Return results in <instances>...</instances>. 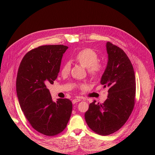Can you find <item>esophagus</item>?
<instances>
[{
    "label": "esophagus",
    "instance_id": "obj_1",
    "mask_svg": "<svg viewBox=\"0 0 155 155\" xmlns=\"http://www.w3.org/2000/svg\"><path fill=\"white\" fill-rule=\"evenodd\" d=\"M80 101H81L80 98H74V99L72 100V104H75V103H78V102H80Z\"/></svg>",
    "mask_w": 155,
    "mask_h": 155
}]
</instances>
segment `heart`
Masks as SVG:
<instances>
[{"label": "heart", "instance_id": "1", "mask_svg": "<svg viewBox=\"0 0 155 155\" xmlns=\"http://www.w3.org/2000/svg\"><path fill=\"white\" fill-rule=\"evenodd\" d=\"M75 59L77 62L88 69V72L91 77H97L103 72L104 66L101 62H98V56L94 50L91 48H84L80 51L75 56ZM71 64L66 62L62 67V73L67 74L70 71ZM84 88V85L81 86Z\"/></svg>", "mask_w": 155, "mask_h": 155}]
</instances>
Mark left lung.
<instances>
[{"mask_svg": "<svg viewBox=\"0 0 155 155\" xmlns=\"http://www.w3.org/2000/svg\"><path fill=\"white\" fill-rule=\"evenodd\" d=\"M106 47L108 62L101 84L108 87L107 99L103 104L94 101L84 114L91 129L103 136L116 132L126 123L133 110L136 93L134 69L127 55L110 42Z\"/></svg>", "mask_w": 155, "mask_h": 155, "instance_id": "left-lung-1", "label": "left lung"}]
</instances>
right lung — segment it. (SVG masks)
I'll return each mask as SVG.
<instances>
[{
  "label": "right lung",
  "instance_id": "1",
  "mask_svg": "<svg viewBox=\"0 0 155 155\" xmlns=\"http://www.w3.org/2000/svg\"><path fill=\"white\" fill-rule=\"evenodd\" d=\"M68 48L45 45L32 49L23 57L16 77V93L25 116L32 128L49 137L64 130L72 113V102L58 98L54 103L47 87L57 79Z\"/></svg>",
  "mask_w": 155,
  "mask_h": 155
}]
</instances>
